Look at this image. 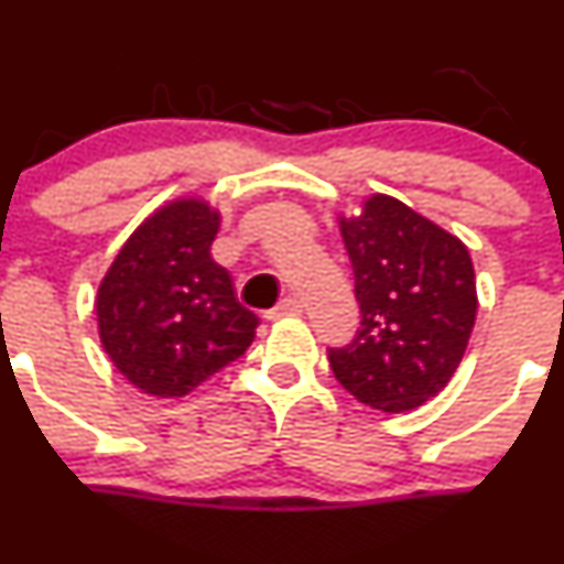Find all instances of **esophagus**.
Returning <instances> with one entry per match:
<instances>
[{
    "label": "esophagus",
    "instance_id": "1",
    "mask_svg": "<svg viewBox=\"0 0 564 564\" xmlns=\"http://www.w3.org/2000/svg\"><path fill=\"white\" fill-rule=\"evenodd\" d=\"M295 315H301V304L295 299H290V295L288 299H282L274 310L265 312V317H269V321H280V317H295Z\"/></svg>",
    "mask_w": 564,
    "mask_h": 564
}]
</instances>
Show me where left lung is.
Here are the masks:
<instances>
[{
	"label": "left lung",
	"mask_w": 564,
	"mask_h": 564,
	"mask_svg": "<svg viewBox=\"0 0 564 564\" xmlns=\"http://www.w3.org/2000/svg\"><path fill=\"white\" fill-rule=\"evenodd\" d=\"M361 323L328 348L334 378L370 409L400 414L436 398L458 370L477 317L469 249L403 205L376 194L339 219Z\"/></svg>",
	"instance_id": "obj_1"
}]
</instances>
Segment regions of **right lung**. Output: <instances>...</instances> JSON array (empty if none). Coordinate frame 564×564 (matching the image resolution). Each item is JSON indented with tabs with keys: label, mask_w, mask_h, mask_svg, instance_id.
Listing matches in <instances>:
<instances>
[{
	"label": "right lung",
	"mask_w": 564,
	"mask_h": 564,
	"mask_svg": "<svg viewBox=\"0 0 564 564\" xmlns=\"http://www.w3.org/2000/svg\"><path fill=\"white\" fill-rule=\"evenodd\" d=\"M216 232L205 199H175L144 219L100 282V343L144 394L183 398L252 345L260 321L210 258Z\"/></svg>",
	"instance_id": "1"
}]
</instances>
